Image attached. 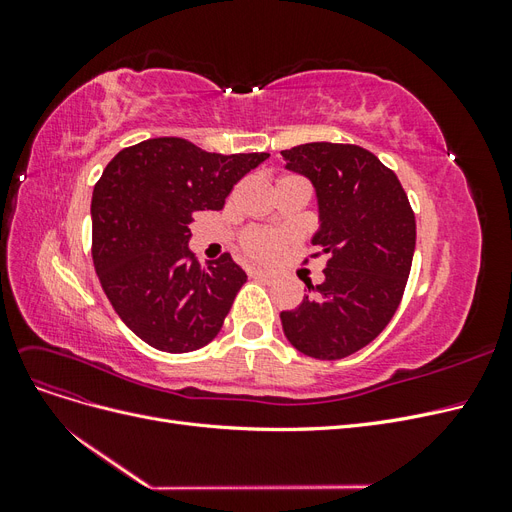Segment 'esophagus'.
I'll return each mask as SVG.
<instances>
[{"label":"esophagus","mask_w":512,"mask_h":512,"mask_svg":"<svg viewBox=\"0 0 512 512\" xmlns=\"http://www.w3.org/2000/svg\"><path fill=\"white\" fill-rule=\"evenodd\" d=\"M250 277H254V280H260V282H273L275 275L265 269H250Z\"/></svg>","instance_id":"34e87169"}]
</instances>
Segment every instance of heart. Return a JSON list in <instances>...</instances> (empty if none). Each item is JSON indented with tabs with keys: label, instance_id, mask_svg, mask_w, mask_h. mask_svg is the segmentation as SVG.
I'll return each mask as SVG.
<instances>
[{
	"label": "heart",
	"instance_id": "b5f03b06",
	"mask_svg": "<svg viewBox=\"0 0 512 512\" xmlns=\"http://www.w3.org/2000/svg\"><path fill=\"white\" fill-rule=\"evenodd\" d=\"M241 243H243V250L252 258L269 260L288 243V235H284V232H277V230L254 228V230L245 232Z\"/></svg>",
	"mask_w": 512,
	"mask_h": 512
}]
</instances>
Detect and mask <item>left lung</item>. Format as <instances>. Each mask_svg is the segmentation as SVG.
Masks as SVG:
<instances>
[{
  "mask_svg": "<svg viewBox=\"0 0 512 512\" xmlns=\"http://www.w3.org/2000/svg\"><path fill=\"white\" fill-rule=\"evenodd\" d=\"M282 158L314 185L312 245L327 256L322 284H307L301 305L280 314L284 335L312 359H344L395 314L412 267L414 213L397 175L363 147L307 143Z\"/></svg>",
  "mask_w": 512,
  "mask_h": 512,
  "instance_id": "8db88e82",
  "label": "left lung"
}]
</instances>
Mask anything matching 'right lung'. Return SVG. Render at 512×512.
<instances>
[{
  "mask_svg": "<svg viewBox=\"0 0 512 512\" xmlns=\"http://www.w3.org/2000/svg\"><path fill=\"white\" fill-rule=\"evenodd\" d=\"M269 153H209L149 138L106 164L91 196V254L126 327L162 352H192L220 333L247 275L230 254L200 267L194 211H220L232 185Z\"/></svg>",
  "mask_w": 512,
  "mask_h": 512,
  "instance_id": "obj_1",
  "label": "right lung"
}]
</instances>
